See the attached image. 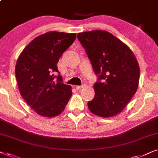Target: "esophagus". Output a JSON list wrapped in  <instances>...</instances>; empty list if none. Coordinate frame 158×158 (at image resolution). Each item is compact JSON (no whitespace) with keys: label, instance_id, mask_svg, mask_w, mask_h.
I'll return each instance as SVG.
<instances>
[{"label":"esophagus","instance_id":"34e87169","mask_svg":"<svg viewBox=\"0 0 158 158\" xmlns=\"http://www.w3.org/2000/svg\"><path fill=\"white\" fill-rule=\"evenodd\" d=\"M84 87H85V85H77L76 87H75V88H76L77 90H81V89H82V88H83Z\"/></svg>","mask_w":158,"mask_h":158}]
</instances>
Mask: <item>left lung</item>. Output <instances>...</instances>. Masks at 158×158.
I'll return each instance as SVG.
<instances>
[{
    "label": "left lung",
    "mask_w": 158,
    "mask_h": 158,
    "mask_svg": "<svg viewBox=\"0 0 158 158\" xmlns=\"http://www.w3.org/2000/svg\"><path fill=\"white\" fill-rule=\"evenodd\" d=\"M77 39L99 76L94 85V98L88 102L90 111L103 118L116 116L137 90L140 72L137 58L127 44L106 31L82 32Z\"/></svg>",
    "instance_id": "obj_1"
}]
</instances>
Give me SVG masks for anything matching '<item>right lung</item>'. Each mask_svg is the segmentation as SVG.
Listing matches in <instances>:
<instances>
[{"instance_id": "obj_1", "label": "right lung", "mask_w": 158, "mask_h": 158, "mask_svg": "<svg viewBox=\"0 0 158 158\" xmlns=\"http://www.w3.org/2000/svg\"><path fill=\"white\" fill-rule=\"evenodd\" d=\"M76 39L75 33L49 31L34 39L19 55L15 73L21 96L39 115L54 117L64 111L71 86L62 83L57 63Z\"/></svg>"}]
</instances>
